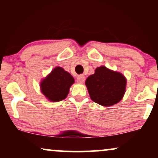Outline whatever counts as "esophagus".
<instances>
[{"label":"esophagus","mask_w":158,"mask_h":158,"mask_svg":"<svg viewBox=\"0 0 158 158\" xmlns=\"http://www.w3.org/2000/svg\"><path fill=\"white\" fill-rule=\"evenodd\" d=\"M76 81L78 83H83L84 81H85V76L83 75H80L77 76Z\"/></svg>","instance_id":"34e87169"}]
</instances>
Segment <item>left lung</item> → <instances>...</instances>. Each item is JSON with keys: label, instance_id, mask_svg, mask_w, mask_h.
Segmentation results:
<instances>
[{"label": "left lung", "instance_id": "left-lung-1", "mask_svg": "<svg viewBox=\"0 0 158 158\" xmlns=\"http://www.w3.org/2000/svg\"><path fill=\"white\" fill-rule=\"evenodd\" d=\"M85 85L92 101L103 106H110L124 97L127 78L122 73L100 66L87 77Z\"/></svg>", "mask_w": 158, "mask_h": 158}]
</instances>
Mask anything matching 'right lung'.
Listing matches in <instances>:
<instances>
[{"label":"right lung","mask_w":158,"mask_h":158,"mask_svg":"<svg viewBox=\"0 0 158 158\" xmlns=\"http://www.w3.org/2000/svg\"><path fill=\"white\" fill-rule=\"evenodd\" d=\"M75 83L73 77L61 67H56L40 83V90L47 100L58 102L68 96L71 85Z\"/></svg>","instance_id":"right-lung-1"}]
</instances>
